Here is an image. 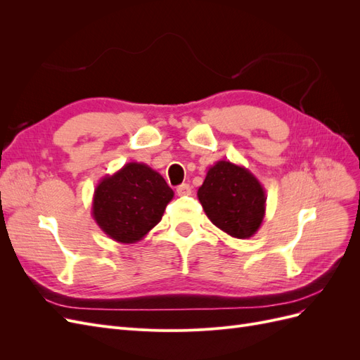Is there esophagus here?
<instances>
[{
	"label": "esophagus",
	"instance_id": "esophagus-1",
	"mask_svg": "<svg viewBox=\"0 0 360 360\" xmlns=\"http://www.w3.org/2000/svg\"><path fill=\"white\" fill-rule=\"evenodd\" d=\"M177 193L180 195V197H186V195H191V193H192L191 184H188V183L180 184V186L177 188Z\"/></svg>",
	"mask_w": 360,
	"mask_h": 360
}]
</instances>
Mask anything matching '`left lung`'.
<instances>
[{"mask_svg": "<svg viewBox=\"0 0 360 360\" xmlns=\"http://www.w3.org/2000/svg\"><path fill=\"white\" fill-rule=\"evenodd\" d=\"M197 195L207 217L228 236L249 238L263 224L266 191L242 165L217 160L207 171Z\"/></svg>", "mask_w": 360, "mask_h": 360, "instance_id": "1", "label": "left lung"}]
</instances>
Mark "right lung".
Instances as JSON below:
<instances>
[{"mask_svg": "<svg viewBox=\"0 0 360 360\" xmlns=\"http://www.w3.org/2000/svg\"><path fill=\"white\" fill-rule=\"evenodd\" d=\"M174 191L146 163L129 162L94 189L91 214L101 230L118 243H136L160 222Z\"/></svg>", "mask_w": 360, "mask_h": 360, "instance_id": "obj_1", "label": "right lung"}]
</instances>
